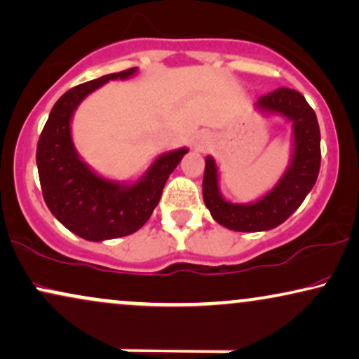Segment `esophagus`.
I'll list each match as a JSON object with an SVG mask.
<instances>
[{"label":"esophagus","instance_id":"1","mask_svg":"<svg viewBox=\"0 0 359 359\" xmlns=\"http://www.w3.org/2000/svg\"><path fill=\"white\" fill-rule=\"evenodd\" d=\"M208 147H210V139L205 137V135L198 137L197 142H195V149H197V151H201V152H205Z\"/></svg>","mask_w":359,"mask_h":359}]
</instances>
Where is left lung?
Masks as SVG:
<instances>
[{"mask_svg":"<svg viewBox=\"0 0 359 359\" xmlns=\"http://www.w3.org/2000/svg\"><path fill=\"white\" fill-rule=\"evenodd\" d=\"M266 117H280L292 124V149L287 169L269 192L257 201L235 203L220 190L219 165L205 157L203 202L217 224L235 232H265L283 224L302 205L318 179L321 151L320 126L315 111L298 90L280 88L253 104Z\"/></svg>","mask_w":359,"mask_h":359,"instance_id":"8db88e82","label":"left lung"}]
</instances>
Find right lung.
Instances as JSON below:
<instances>
[{
    "mask_svg": "<svg viewBox=\"0 0 359 359\" xmlns=\"http://www.w3.org/2000/svg\"><path fill=\"white\" fill-rule=\"evenodd\" d=\"M137 67L112 72L79 84L57 99L41 133L36 164L44 202L56 219L89 242L126 237L151 219L169 175L189 152L174 149L154 158L135 180H114L97 174L83 161L71 133L76 109L109 81H126Z\"/></svg>",
    "mask_w": 359,
    "mask_h": 359,
    "instance_id": "obj_1",
    "label": "right lung"
}]
</instances>
